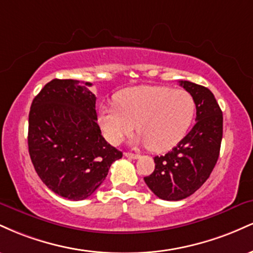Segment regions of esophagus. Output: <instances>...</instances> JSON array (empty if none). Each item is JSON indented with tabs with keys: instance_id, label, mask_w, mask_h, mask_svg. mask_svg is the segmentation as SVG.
<instances>
[{
	"instance_id": "34e87169",
	"label": "esophagus",
	"mask_w": 253,
	"mask_h": 253,
	"mask_svg": "<svg viewBox=\"0 0 253 253\" xmlns=\"http://www.w3.org/2000/svg\"><path fill=\"white\" fill-rule=\"evenodd\" d=\"M125 157H127V158H129V159H138L139 157V155H136V153H130V152H126L125 153Z\"/></svg>"
}]
</instances>
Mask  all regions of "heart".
Returning a JSON list of instances; mask_svg holds the SVG:
<instances>
[{
  "mask_svg": "<svg viewBox=\"0 0 253 253\" xmlns=\"http://www.w3.org/2000/svg\"><path fill=\"white\" fill-rule=\"evenodd\" d=\"M117 104H102L97 121L104 138L119 145L135 128L153 152L172 149L184 138L195 117L194 97L182 89L139 85L115 95Z\"/></svg>",
  "mask_w": 253,
  "mask_h": 253,
  "instance_id": "obj_1",
  "label": "heart"
}]
</instances>
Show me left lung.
I'll use <instances>...</instances> for the list:
<instances>
[{"instance_id": "obj_1", "label": "left lung", "mask_w": 253, "mask_h": 253, "mask_svg": "<svg viewBox=\"0 0 253 253\" xmlns=\"http://www.w3.org/2000/svg\"><path fill=\"white\" fill-rule=\"evenodd\" d=\"M179 85L195 100L196 124L167 155L155 157V171L144 177L152 193L167 201L185 199L207 181L222 139V112L213 92L189 81H179Z\"/></svg>"}]
</instances>
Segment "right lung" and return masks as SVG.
I'll return each instance as SVG.
<instances>
[{
    "instance_id": "right-lung-1",
    "label": "right lung",
    "mask_w": 253,
    "mask_h": 253,
    "mask_svg": "<svg viewBox=\"0 0 253 253\" xmlns=\"http://www.w3.org/2000/svg\"><path fill=\"white\" fill-rule=\"evenodd\" d=\"M89 82L52 80L32 102L28 151L46 187L72 201L92 195L123 152L101 134Z\"/></svg>"
}]
</instances>
